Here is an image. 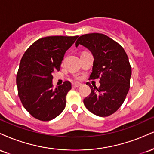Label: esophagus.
<instances>
[{"instance_id": "1", "label": "esophagus", "mask_w": 154, "mask_h": 154, "mask_svg": "<svg viewBox=\"0 0 154 154\" xmlns=\"http://www.w3.org/2000/svg\"><path fill=\"white\" fill-rule=\"evenodd\" d=\"M80 85H81V84H80V83H79V82H75V83H73V84H72V86H73V87H75V88H78Z\"/></svg>"}]
</instances>
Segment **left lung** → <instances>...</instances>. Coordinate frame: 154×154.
<instances>
[{"label":"left lung","mask_w":154,"mask_h":154,"mask_svg":"<svg viewBox=\"0 0 154 154\" xmlns=\"http://www.w3.org/2000/svg\"><path fill=\"white\" fill-rule=\"evenodd\" d=\"M75 45L91 51L94 61L89 79H100L99 88L86 83L91 93L83 100L85 106L95 115H111L124 103L130 89L132 69L128 55L119 43L100 33L83 35Z\"/></svg>","instance_id":"1"}]
</instances>
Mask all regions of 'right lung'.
<instances>
[{
  "mask_svg": "<svg viewBox=\"0 0 154 154\" xmlns=\"http://www.w3.org/2000/svg\"><path fill=\"white\" fill-rule=\"evenodd\" d=\"M78 36L40 38L26 49L17 75L18 95L23 106L33 117L50 121L62 112L72 85L65 81L53 88V73L59 71L66 51Z\"/></svg>",
  "mask_w": 154,
  "mask_h": 154,
  "instance_id": "1",
  "label": "right lung"
}]
</instances>
